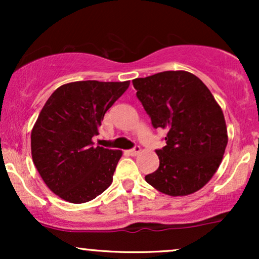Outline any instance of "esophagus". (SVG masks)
Listing matches in <instances>:
<instances>
[{
    "mask_svg": "<svg viewBox=\"0 0 259 259\" xmlns=\"http://www.w3.org/2000/svg\"><path fill=\"white\" fill-rule=\"evenodd\" d=\"M140 152H141V147L140 146H135L134 148H132V150L127 151V153H129L130 156H138Z\"/></svg>",
    "mask_w": 259,
    "mask_h": 259,
    "instance_id": "1",
    "label": "esophagus"
}]
</instances>
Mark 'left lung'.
<instances>
[{
    "mask_svg": "<svg viewBox=\"0 0 259 259\" xmlns=\"http://www.w3.org/2000/svg\"><path fill=\"white\" fill-rule=\"evenodd\" d=\"M133 85L154 129L167 132V145L156 150L159 167L145 180L169 196L194 194L212 179L225 152L222 108L207 86L184 70L134 79Z\"/></svg>",
    "mask_w": 259,
    "mask_h": 259,
    "instance_id": "1",
    "label": "left lung"
}]
</instances>
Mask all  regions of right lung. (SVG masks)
<instances>
[{
	"label": "right lung",
	"mask_w": 259,
	"mask_h": 259,
	"mask_svg": "<svg viewBox=\"0 0 259 259\" xmlns=\"http://www.w3.org/2000/svg\"><path fill=\"white\" fill-rule=\"evenodd\" d=\"M130 81L97 80L59 86L31 132V156L49 189L70 203H85L108 189L121 151L94 146L92 138Z\"/></svg>",
	"instance_id": "1"
}]
</instances>
